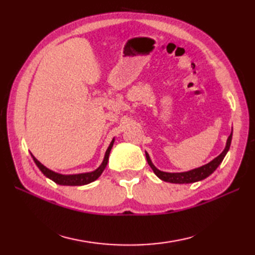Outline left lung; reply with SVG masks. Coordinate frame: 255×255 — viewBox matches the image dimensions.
I'll return each instance as SVG.
<instances>
[{
    "instance_id": "8db88e82",
    "label": "left lung",
    "mask_w": 255,
    "mask_h": 255,
    "mask_svg": "<svg viewBox=\"0 0 255 255\" xmlns=\"http://www.w3.org/2000/svg\"><path fill=\"white\" fill-rule=\"evenodd\" d=\"M231 140H232V130L230 136L227 139L226 142V147L224 149L223 152H221L218 156H216L214 160H211L208 162L207 164L202 165L199 167H196V169L189 170L186 172H178V173H170V172H163L159 169H156L154 164L151 161L150 156L148 152H145V158H147L148 164L150 165L151 169L154 172V174L158 176L160 180L164 181V182H169V183H174V184H188V183H195V182H199L202 180H205L206 177H208L210 174L216 171V169L220 165L221 162H223L224 158L226 156L227 152H228L230 149V144H231Z\"/></svg>"
}]
</instances>
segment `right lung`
I'll return each instance as SVG.
<instances>
[{
    "instance_id": "add662e5",
    "label": "right lung",
    "mask_w": 255,
    "mask_h": 255,
    "mask_svg": "<svg viewBox=\"0 0 255 255\" xmlns=\"http://www.w3.org/2000/svg\"><path fill=\"white\" fill-rule=\"evenodd\" d=\"M114 141H115V138H113L112 142L110 143V145H108V148L106 150L103 162L95 171L88 172V173H80V174H61V173H57L55 171L48 169V167H46L44 164H41L40 162L38 161L31 153H30V155H31L32 160H34V162L36 163V165L38 166V169L42 172V174H44L46 177L50 178L51 181L59 184V185L81 186V185H86V184L94 182L101 176L103 171L105 170V167L107 165L108 158H110V153H111V150L113 148Z\"/></svg>"
}]
</instances>
